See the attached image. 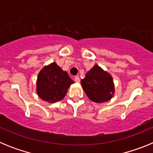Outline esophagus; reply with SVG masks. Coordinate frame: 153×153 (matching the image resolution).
Returning <instances> with one entry per match:
<instances>
[{"label":"esophagus","instance_id":"esophagus-1","mask_svg":"<svg viewBox=\"0 0 153 153\" xmlns=\"http://www.w3.org/2000/svg\"><path fill=\"white\" fill-rule=\"evenodd\" d=\"M74 79H75V81L76 82V83H79V81H80V79H79V77L78 76H76L75 78H74Z\"/></svg>","mask_w":153,"mask_h":153}]
</instances>
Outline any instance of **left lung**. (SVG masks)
<instances>
[{
  "label": "left lung",
  "instance_id": "1",
  "mask_svg": "<svg viewBox=\"0 0 153 153\" xmlns=\"http://www.w3.org/2000/svg\"><path fill=\"white\" fill-rule=\"evenodd\" d=\"M81 85L90 100L95 102L109 100L114 94V84L111 75L95 65L81 80Z\"/></svg>",
  "mask_w": 153,
  "mask_h": 153
}]
</instances>
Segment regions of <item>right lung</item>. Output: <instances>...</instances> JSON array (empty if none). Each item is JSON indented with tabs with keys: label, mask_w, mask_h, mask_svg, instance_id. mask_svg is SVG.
Instances as JSON below:
<instances>
[{
	"label": "right lung",
	"mask_w": 153,
	"mask_h": 153,
	"mask_svg": "<svg viewBox=\"0 0 153 153\" xmlns=\"http://www.w3.org/2000/svg\"><path fill=\"white\" fill-rule=\"evenodd\" d=\"M74 83L68 74L53 62L39 73L36 93L43 100L51 103L56 102L64 98L68 88Z\"/></svg>",
	"instance_id": "obj_1"
}]
</instances>
